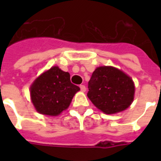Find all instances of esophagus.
<instances>
[{
	"label": "esophagus",
	"instance_id": "34e87169",
	"mask_svg": "<svg viewBox=\"0 0 161 161\" xmlns=\"http://www.w3.org/2000/svg\"><path fill=\"white\" fill-rule=\"evenodd\" d=\"M80 89L82 92H85L86 91V87L84 85H80Z\"/></svg>",
	"mask_w": 161,
	"mask_h": 161
}]
</instances>
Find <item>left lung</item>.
I'll use <instances>...</instances> for the list:
<instances>
[{
    "mask_svg": "<svg viewBox=\"0 0 161 161\" xmlns=\"http://www.w3.org/2000/svg\"><path fill=\"white\" fill-rule=\"evenodd\" d=\"M134 96L132 78L111 66L96 68L88 82V98L106 114L126 109L132 103Z\"/></svg>",
    "mask_w": 161,
    "mask_h": 161,
    "instance_id": "obj_1",
    "label": "left lung"
}]
</instances>
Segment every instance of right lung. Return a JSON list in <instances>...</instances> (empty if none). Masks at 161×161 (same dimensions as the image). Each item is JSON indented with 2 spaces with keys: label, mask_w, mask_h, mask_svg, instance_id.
<instances>
[{
  "label": "right lung",
  "mask_w": 161,
  "mask_h": 161,
  "mask_svg": "<svg viewBox=\"0 0 161 161\" xmlns=\"http://www.w3.org/2000/svg\"><path fill=\"white\" fill-rule=\"evenodd\" d=\"M80 90L71 83L70 74L54 66L36 78L30 88L31 102L39 114L57 116L70 105Z\"/></svg>",
  "instance_id": "right-lung-1"
}]
</instances>
